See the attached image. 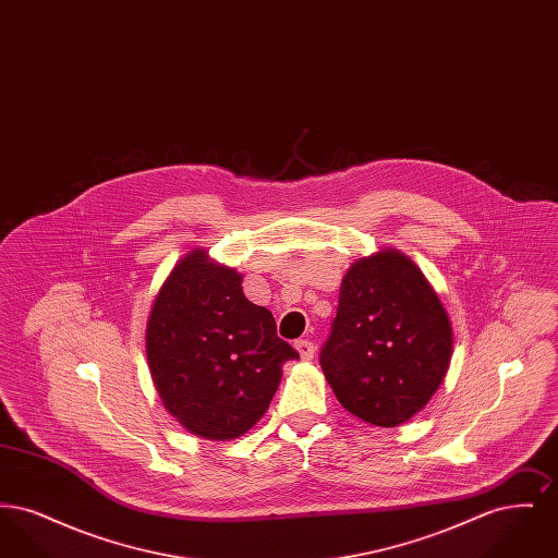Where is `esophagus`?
<instances>
[{
  "instance_id": "34e87169",
  "label": "esophagus",
  "mask_w": 558,
  "mask_h": 558,
  "mask_svg": "<svg viewBox=\"0 0 558 558\" xmlns=\"http://www.w3.org/2000/svg\"><path fill=\"white\" fill-rule=\"evenodd\" d=\"M296 347V351H299V355H301V360H314V355H316V345L312 343V341H296L294 343Z\"/></svg>"
}]
</instances>
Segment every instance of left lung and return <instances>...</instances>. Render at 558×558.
Masks as SVG:
<instances>
[{"label":"left lung","mask_w":558,"mask_h":558,"mask_svg":"<svg viewBox=\"0 0 558 558\" xmlns=\"http://www.w3.org/2000/svg\"><path fill=\"white\" fill-rule=\"evenodd\" d=\"M451 360V324L416 264L396 248L357 259L319 366L341 405L374 426L421 412Z\"/></svg>","instance_id":"8db88e82"}]
</instances>
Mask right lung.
Masks as SVG:
<instances>
[{
    "label": "right lung",
    "mask_w": 558,
    "mask_h": 558,
    "mask_svg": "<svg viewBox=\"0 0 558 558\" xmlns=\"http://www.w3.org/2000/svg\"><path fill=\"white\" fill-rule=\"evenodd\" d=\"M146 357L165 408L190 433L226 441L269 408L282 364L299 353L242 292V276L203 248L171 269L150 310Z\"/></svg>",
    "instance_id": "right-lung-1"
}]
</instances>
